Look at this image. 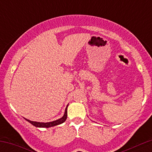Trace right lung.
Returning <instances> with one entry per match:
<instances>
[{
	"instance_id": "right-lung-1",
	"label": "right lung",
	"mask_w": 152,
	"mask_h": 152,
	"mask_svg": "<svg viewBox=\"0 0 152 152\" xmlns=\"http://www.w3.org/2000/svg\"><path fill=\"white\" fill-rule=\"evenodd\" d=\"M67 106H66V108L65 114H64V116H63L62 118L56 120V121H53L51 122H47V123H43V122L32 121H30V120H28V119H26V118H25V119L26 120V121H28L29 123H31V124H33L34 126H36V127H46V128H48V127L56 126V125L61 124L64 123V122L66 120V118H67Z\"/></svg>"
}]
</instances>
